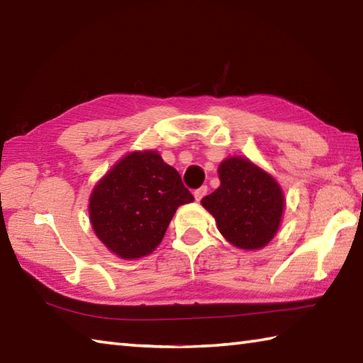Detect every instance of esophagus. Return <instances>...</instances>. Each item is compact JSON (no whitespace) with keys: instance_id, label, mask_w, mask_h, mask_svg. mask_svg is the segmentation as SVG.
Listing matches in <instances>:
<instances>
[{"instance_id":"esophagus-1","label":"esophagus","mask_w":363,"mask_h":363,"mask_svg":"<svg viewBox=\"0 0 363 363\" xmlns=\"http://www.w3.org/2000/svg\"><path fill=\"white\" fill-rule=\"evenodd\" d=\"M206 194H208V187H206V186H201L200 189H196V190H195V192H194V196H195V200H196V201H200V200L203 199V196L206 195Z\"/></svg>"}]
</instances>
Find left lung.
Returning <instances> with one entry per match:
<instances>
[{"label":"left lung","mask_w":363,"mask_h":363,"mask_svg":"<svg viewBox=\"0 0 363 363\" xmlns=\"http://www.w3.org/2000/svg\"><path fill=\"white\" fill-rule=\"evenodd\" d=\"M220 186L201 204L217 228L240 249H260L273 240L284 211V195L273 176L250 160L230 157L219 164Z\"/></svg>","instance_id":"8db88e82"}]
</instances>
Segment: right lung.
<instances>
[{
    "instance_id": "obj_1",
    "label": "right lung",
    "mask_w": 363,
    "mask_h": 363,
    "mask_svg": "<svg viewBox=\"0 0 363 363\" xmlns=\"http://www.w3.org/2000/svg\"><path fill=\"white\" fill-rule=\"evenodd\" d=\"M192 201L179 173L159 152H131L95 186L90 222L111 252L140 259L160 245L176 209Z\"/></svg>"
}]
</instances>
